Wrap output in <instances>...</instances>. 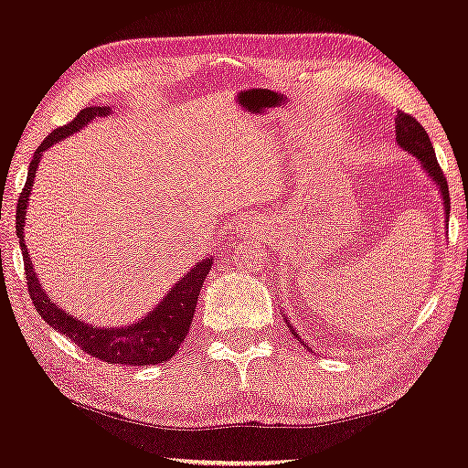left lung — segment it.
<instances>
[{
    "label": "left lung",
    "instance_id": "left-lung-1",
    "mask_svg": "<svg viewBox=\"0 0 468 468\" xmlns=\"http://www.w3.org/2000/svg\"><path fill=\"white\" fill-rule=\"evenodd\" d=\"M394 125H396V141L402 149H405L407 154L416 155L418 163L424 169V174L431 178L433 185L438 186L440 191V197H442V207H444V218H447L449 222V208H451V202H449V186H447V178H444L442 169H440L438 165V158H436V152H433V144L429 141L427 132H424V127L420 122L416 121V118L405 114V112H399L394 118ZM288 321V319H286ZM290 332H292L294 336H297V332H294V327L290 325ZM299 338V336H297ZM303 343V341H302ZM305 346V343H303ZM308 347V346H305Z\"/></svg>",
    "mask_w": 468,
    "mask_h": 468
}]
</instances>
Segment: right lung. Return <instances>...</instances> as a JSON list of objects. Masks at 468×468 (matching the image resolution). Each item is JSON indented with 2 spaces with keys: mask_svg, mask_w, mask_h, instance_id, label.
<instances>
[{
  "mask_svg": "<svg viewBox=\"0 0 468 468\" xmlns=\"http://www.w3.org/2000/svg\"><path fill=\"white\" fill-rule=\"evenodd\" d=\"M112 107H85L74 116L72 122H68L66 127H58L46 138L44 143L37 147L35 155L30 160L28 169V180H26L24 191L19 196L17 204V238L21 246V255H24V266H26V279H28V292L32 303H35L37 313L41 314V319L48 325L55 327L57 332L66 335L69 341H74L83 352H88L90 356L101 358L105 363L114 365H158L169 361L176 352H178L180 343L186 338V332L191 327L193 313H196L197 297H200V288L207 279L208 271H211L213 260H202L191 268L189 272L180 277V282L176 286L166 290L163 302L155 305L154 310H149L143 319H138L136 324L130 325H118V327H96L85 324V321L77 319L57 302H52L50 294H46V290L41 288L39 279L35 275V268H32L28 249H26L24 241V227H26V207H28L30 189L35 185V174L39 169L41 155L52 144L61 143L63 138L72 136L74 132L83 130L88 122H92L99 116H110Z\"/></svg>",
  "mask_w": 468,
  "mask_h": 468,
  "instance_id": "add662e5",
  "label": "right lung"
}]
</instances>
